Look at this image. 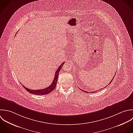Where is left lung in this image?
I'll return each instance as SVG.
<instances>
[{
    "instance_id": "left-lung-1",
    "label": "left lung",
    "mask_w": 133,
    "mask_h": 133,
    "mask_svg": "<svg viewBox=\"0 0 133 133\" xmlns=\"http://www.w3.org/2000/svg\"><path fill=\"white\" fill-rule=\"evenodd\" d=\"M116 73H115V75H116ZM115 76H114V77H115ZM114 78H113V79H112V80H111V81H110V83H109V84H110V83H111V82H112V80H113V79H114ZM106 87H107V86H106ZM82 91H83V92H86V93H89V92H87V91H83V90H82ZM91 93H92V92H91Z\"/></svg>"
}]
</instances>
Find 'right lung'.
I'll use <instances>...</instances> for the list:
<instances>
[{
    "mask_svg": "<svg viewBox=\"0 0 133 133\" xmlns=\"http://www.w3.org/2000/svg\"><path fill=\"white\" fill-rule=\"evenodd\" d=\"M65 63V62H63L59 66V67L57 68V69L56 70L55 74V76H54V80L52 82V83L51 84V85L45 88V89H41V90H30L26 87H25L23 85H22V86L24 88V89L27 90V91H28V92L35 94V95H45V94H48L49 93H50V92H51L52 91H53L56 85V83H57V79H58V74L60 70L61 69L63 65H64V64Z\"/></svg>",
    "mask_w": 133,
    "mask_h": 133,
    "instance_id": "1",
    "label": "right lung"
}]
</instances>
